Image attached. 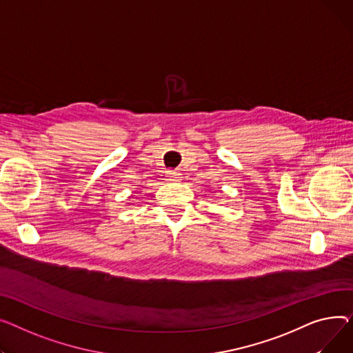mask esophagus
<instances>
[{
    "instance_id": "obj_1",
    "label": "esophagus",
    "mask_w": 353,
    "mask_h": 353,
    "mask_svg": "<svg viewBox=\"0 0 353 353\" xmlns=\"http://www.w3.org/2000/svg\"><path fill=\"white\" fill-rule=\"evenodd\" d=\"M167 176H168L170 181H179L181 174H179L178 171H168V172H167Z\"/></svg>"
}]
</instances>
